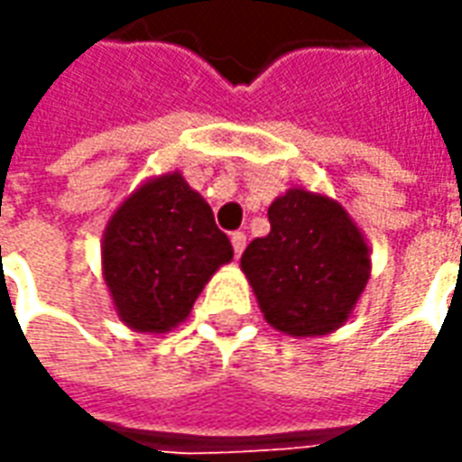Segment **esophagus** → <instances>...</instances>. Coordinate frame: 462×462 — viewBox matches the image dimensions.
<instances>
[{"label": "esophagus", "mask_w": 462, "mask_h": 462, "mask_svg": "<svg viewBox=\"0 0 462 462\" xmlns=\"http://www.w3.org/2000/svg\"><path fill=\"white\" fill-rule=\"evenodd\" d=\"M231 246H234V254H236V256H241V254H244V249H246V234L234 231V234H231Z\"/></svg>", "instance_id": "1"}]
</instances>
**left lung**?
I'll list each match as a JSON object with an SVG mask.
<instances>
[{"label": "left lung", "instance_id": "obj_1", "mask_svg": "<svg viewBox=\"0 0 462 462\" xmlns=\"http://www.w3.org/2000/svg\"><path fill=\"white\" fill-rule=\"evenodd\" d=\"M269 224L241 256L263 319L297 339L339 329L372 276L365 231L339 200L301 186L272 200Z\"/></svg>", "mask_w": 462, "mask_h": 462}]
</instances>
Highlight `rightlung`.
Listing matches in <instances>:
<instances>
[{
  "mask_svg": "<svg viewBox=\"0 0 462 462\" xmlns=\"http://www.w3.org/2000/svg\"><path fill=\"white\" fill-rule=\"evenodd\" d=\"M103 282L120 322L165 334L189 319L213 273L234 259L211 206L180 171L143 180L107 218Z\"/></svg>",
  "mask_w": 462,
  "mask_h": 462,
  "instance_id": "obj_1",
  "label": "right lung"
}]
</instances>
